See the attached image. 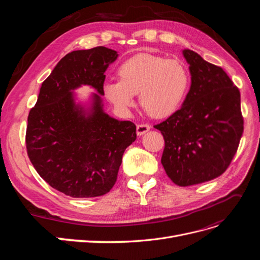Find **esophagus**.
<instances>
[{
  "label": "esophagus",
  "mask_w": 260,
  "mask_h": 260,
  "mask_svg": "<svg viewBox=\"0 0 260 260\" xmlns=\"http://www.w3.org/2000/svg\"><path fill=\"white\" fill-rule=\"evenodd\" d=\"M151 129V125L147 123H140L137 125V135L138 136H142L144 133H146L147 131H149Z\"/></svg>",
  "instance_id": "esophagus-1"
}]
</instances>
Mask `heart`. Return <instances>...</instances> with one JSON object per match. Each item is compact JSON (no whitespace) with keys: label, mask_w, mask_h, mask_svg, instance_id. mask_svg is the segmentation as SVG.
<instances>
[{"label":"heart","mask_w":260,"mask_h":260,"mask_svg":"<svg viewBox=\"0 0 260 260\" xmlns=\"http://www.w3.org/2000/svg\"><path fill=\"white\" fill-rule=\"evenodd\" d=\"M119 80H107L104 96L118 113L129 114L136 105V94L149 115L166 118L182 105L190 89L191 75L182 60L153 54H138L122 61L117 69Z\"/></svg>","instance_id":"heart-1"}]
</instances>
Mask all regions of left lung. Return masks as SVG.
<instances>
[{
    "label": "left lung",
    "instance_id": "obj_1",
    "mask_svg": "<svg viewBox=\"0 0 260 260\" xmlns=\"http://www.w3.org/2000/svg\"><path fill=\"white\" fill-rule=\"evenodd\" d=\"M191 86L182 107L155 124L165 140L161 164L179 186L210 181L229 167L244 130L241 94L221 67L183 50Z\"/></svg>",
    "mask_w": 260,
    "mask_h": 260
}]
</instances>
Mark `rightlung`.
I'll return each instance as SVG.
<instances>
[{
  "label": "right lung",
  "instance_id": "add662e5",
  "mask_svg": "<svg viewBox=\"0 0 260 260\" xmlns=\"http://www.w3.org/2000/svg\"><path fill=\"white\" fill-rule=\"evenodd\" d=\"M117 57L105 46L68 53L43 81L28 116L31 164L45 182L72 198H96L111 191L125 148L137 139L135 123L103 111L104 73ZM81 85L99 93L90 108L74 102L72 91Z\"/></svg>",
  "mask_w": 260,
  "mask_h": 260
}]
</instances>
